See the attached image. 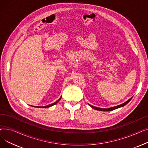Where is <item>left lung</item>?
<instances>
[{"mask_svg": "<svg viewBox=\"0 0 148 148\" xmlns=\"http://www.w3.org/2000/svg\"><path fill=\"white\" fill-rule=\"evenodd\" d=\"M132 98L133 97H131V98H130L128 101H127L126 102H125L124 103H123V104H120V105H119V106H114V107H110V108H98V107H94V106H91V105H90V104H89L92 108H94V109H95V110H99V111H104V112H108V111H112V110H115V109H116V108H120V107H123V106H125L127 104H128L130 101H131V99H132Z\"/></svg>", "mask_w": 148, "mask_h": 148, "instance_id": "8db88e82", "label": "left lung"}]
</instances>
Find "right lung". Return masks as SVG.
I'll return each mask as SVG.
<instances>
[{
  "mask_svg": "<svg viewBox=\"0 0 148 148\" xmlns=\"http://www.w3.org/2000/svg\"><path fill=\"white\" fill-rule=\"evenodd\" d=\"M61 98H62V97L57 101H56L55 103H53V104H49V105H47V106H44V107H41V106H35V107H38V108H48V107H51V106H54V105H55L56 104H57L59 101L60 100V99H61Z\"/></svg>",
  "mask_w": 148,
  "mask_h": 148,
  "instance_id": "obj_1",
  "label": "right lung"
}]
</instances>
